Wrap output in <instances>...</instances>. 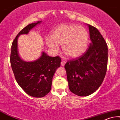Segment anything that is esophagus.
Listing matches in <instances>:
<instances>
[{
  "instance_id": "obj_1",
  "label": "esophagus",
  "mask_w": 120,
  "mask_h": 120,
  "mask_svg": "<svg viewBox=\"0 0 120 120\" xmlns=\"http://www.w3.org/2000/svg\"><path fill=\"white\" fill-rule=\"evenodd\" d=\"M65 64H66V62H65V61H62L61 62V65L62 66H64V65H65Z\"/></svg>"
}]
</instances>
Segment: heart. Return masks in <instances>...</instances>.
I'll return each instance as SVG.
<instances>
[{"instance_id": "1", "label": "heart", "mask_w": 120, "mask_h": 120, "mask_svg": "<svg viewBox=\"0 0 120 120\" xmlns=\"http://www.w3.org/2000/svg\"><path fill=\"white\" fill-rule=\"evenodd\" d=\"M89 34L82 26L70 24H60L51 31L50 38H46V45L54 53H57L59 45H62L64 54L71 59L81 56L87 48Z\"/></svg>"}]
</instances>
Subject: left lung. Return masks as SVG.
<instances>
[{
	"instance_id": "8db88e82",
	"label": "left lung",
	"mask_w": 120,
	"mask_h": 120,
	"mask_svg": "<svg viewBox=\"0 0 120 120\" xmlns=\"http://www.w3.org/2000/svg\"><path fill=\"white\" fill-rule=\"evenodd\" d=\"M91 43L84 55L65 65L70 90L79 96L91 95L101 86L108 60L106 42L98 29L87 24Z\"/></svg>"
}]
</instances>
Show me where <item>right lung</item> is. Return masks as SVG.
Here are the masks:
<instances>
[{"label":"right lung","mask_w":120,"mask_h":120,"mask_svg":"<svg viewBox=\"0 0 120 120\" xmlns=\"http://www.w3.org/2000/svg\"><path fill=\"white\" fill-rule=\"evenodd\" d=\"M41 21L29 24L17 35L11 45L10 63L18 84L28 95L34 98H42L51 90L52 78L60 66L59 56H49L44 51L38 59L25 61L20 56L18 39L20 35L28 34Z\"/></svg>","instance_id":"right-lung-1"}]
</instances>
